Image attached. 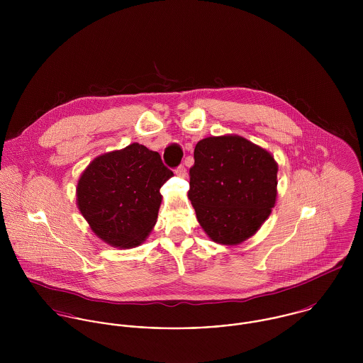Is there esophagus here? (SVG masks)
Listing matches in <instances>:
<instances>
[{"instance_id": "34e87169", "label": "esophagus", "mask_w": 363, "mask_h": 363, "mask_svg": "<svg viewBox=\"0 0 363 363\" xmlns=\"http://www.w3.org/2000/svg\"><path fill=\"white\" fill-rule=\"evenodd\" d=\"M174 173H176L177 176H180V177H184V176L187 174V170H186V167H184L183 164H180V166H177V167L174 169Z\"/></svg>"}]
</instances>
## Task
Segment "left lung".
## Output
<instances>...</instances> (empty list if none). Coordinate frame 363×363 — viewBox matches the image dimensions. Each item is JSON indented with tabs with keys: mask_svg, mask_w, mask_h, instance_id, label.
Returning <instances> with one entry per match:
<instances>
[{
	"mask_svg": "<svg viewBox=\"0 0 363 363\" xmlns=\"http://www.w3.org/2000/svg\"><path fill=\"white\" fill-rule=\"evenodd\" d=\"M277 172L272 156L238 135L196 145L189 199L213 242L238 245L259 230L275 204Z\"/></svg>",
	"mask_w": 363,
	"mask_h": 363,
	"instance_id": "8db88e82",
	"label": "left lung"
}]
</instances>
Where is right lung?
<instances>
[{"mask_svg": "<svg viewBox=\"0 0 363 363\" xmlns=\"http://www.w3.org/2000/svg\"><path fill=\"white\" fill-rule=\"evenodd\" d=\"M173 176L160 155L137 143L96 157L82 173L77 201L92 230L116 247H134L155 225L159 189Z\"/></svg>", "mask_w": 363, "mask_h": 363, "instance_id": "right-lung-1", "label": "right lung"}]
</instances>
